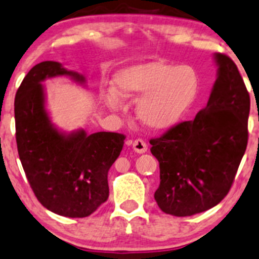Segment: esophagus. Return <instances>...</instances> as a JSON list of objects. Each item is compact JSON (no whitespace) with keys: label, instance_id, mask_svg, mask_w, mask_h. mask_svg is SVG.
<instances>
[{"label":"esophagus","instance_id":"34e87169","mask_svg":"<svg viewBox=\"0 0 259 259\" xmlns=\"http://www.w3.org/2000/svg\"><path fill=\"white\" fill-rule=\"evenodd\" d=\"M132 147H133V151L137 152V153H145V152H147V143L145 142L143 140H135L132 143Z\"/></svg>","mask_w":259,"mask_h":259}]
</instances>
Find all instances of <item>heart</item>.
Listing matches in <instances>:
<instances>
[{"label": "heart", "instance_id": "heart-1", "mask_svg": "<svg viewBox=\"0 0 259 259\" xmlns=\"http://www.w3.org/2000/svg\"><path fill=\"white\" fill-rule=\"evenodd\" d=\"M199 78L191 66L143 61L121 68L113 77L112 92L102 96L106 107L119 110V101H135L138 119L152 130L175 126L193 106Z\"/></svg>", "mask_w": 259, "mask_h": 259}]
</instances>
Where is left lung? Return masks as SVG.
<instances>
[{
  "label": "left lung",
  "mask_w": 259,
  "mask_h": 259,
  "mask_svg": "<svg viewBox=\"0 0 259 259\" xmlns=\"http://www.w3.org/2000/svg\"><path fill=\"white\" fill-rule=\"evenodd\" d=\"M217 79L207 106L149 141L159 162L158 207L187 217L217 206L229 192L248 142L249 93L236 63L214 53Z\"/></svg>",
  "instance_id": "left-lung-1"
}]
</instances>
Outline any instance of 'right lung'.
I'll return each mask as SVG.
<instances>
[{
	"mask_svg": "<svg viewBox=\"0 0 259 259\" xmlns=\"http://www.w3.org/2000/svg\"><path fill=\"white\" fill-rule=\"evenodd\" d=\"M68 76L83 84L84 77L61 63L45 61L26 74L15 97L18 156L34 196L56 214L83 218L110 194L107 175L123 147L124 136L84 130L66 133L56 128L46 110L42 82Z\"/></svg>",
	"mask_w": 259,
	"mask_h": 259,
	"instance_id": "right-lung-1",
	"label": "right lung"
}]
</instances>
